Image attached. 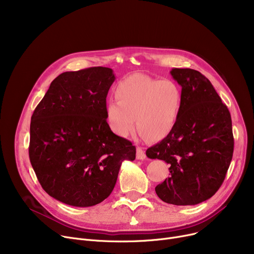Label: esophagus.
<instances>
[{"label":"esophagus","instance_id":"obj_1","mask_svg":"<svg viewBox=\"0 0 254 254\" xmlns=\"http://www.w3.org/2000/svg\"><path fill=\"white\" fill-rule=\"evenodd\" d=\"M146 158V154L144 150L141 147H137V159H140V161H143V159Z\"/></svg>","mask_w":254,"mask_h":254}]
</instances>
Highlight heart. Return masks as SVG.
Listing matches in <instances>:
<instances>
[{"mask_svg": "<svg viewBox=\"0 0 254 254\" xmlns=\"http://www.w3.org/2000/svg\"><path fill=\"white\" fill-rule=\"evenodd\" d=\"M114 96L117 102L106 104V119L110 129L122 138L128 137L137 125L141 137L161 141L174 129L182 109V92L174 81L144 74L120 80Z\"/></svg>", "mask_w": 254, "mask_h": 254, "instance_id": "heart-1", "label": "heart"}]
</instances>
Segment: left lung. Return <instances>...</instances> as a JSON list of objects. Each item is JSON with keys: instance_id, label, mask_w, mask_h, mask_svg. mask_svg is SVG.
<instances>
[{"instance_id": "obj_1", "label": "left lung", "mask_w": 254, "mask_h": 254, "mask_svg": "<svg viewBox=\"0 0 254 254\" xmlns=\"http://www.w3.org/2000/svg\"><path fill=\"white\" fill-rule=\"evenodd\" d=\"M182 87V109L171 134L146 151L170 165L169 177L155 188L165 203L188 206L219 190L234 152L232 118L209 79L192 69L171 70Z\"/></svg>"}]
</instances>
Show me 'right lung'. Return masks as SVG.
<instances>
[{"mask_svg":"<svg viewBox=\"0 0 254 254\" xmlns=\"http://www.w3.org/2000/svg\"><path fill=\"white\" fill-rule=\"evenodd\" d=\"M113 70L64 72L51 82L32 115L29 154L43 190L74 207L95 206L112 192L124 161L136 147L107 124Z\"/></svg>","mask_w":254,"mask_h":254,"instance_id":"right-lung-1","label":"right lung"}]
</instances>
